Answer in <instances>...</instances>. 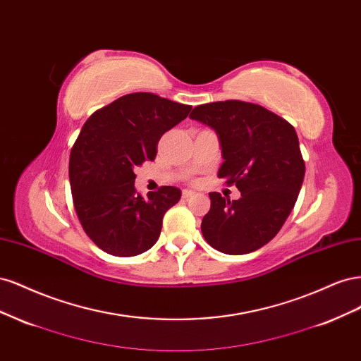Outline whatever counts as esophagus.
I'll return each mask as SVG.
<instances>
[{
  "mask_svg": "<svg viewBox=\"0 0 361 361\" xmlns=\"http://www.w3.org/2000/svg\"><path fill=\"white\" fill-rule=\"evenodd\" d=\"M194 194H195V192L191 191V190H183V191H182V197H183V199H190V197H192Z\"/></svg>",
  "mask_w": 361,
  "mask_h": 361,
  "instance_id": "34e87169",
  "label": "esophagus"
}]
</instances>
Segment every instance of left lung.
Masks as SVG:
<instances>
[{
  "label": "left lung",
  "instance_id": "obj_1",
  "mask_svg": "<svg viewBox=\"0 0 361 361\" xmlns=\"http://www.w3.org/2000/svg\"><path fill=\"white\" fill-rule=\"evenodd\" d=\"M191 118L211 126L221 143L218 176L241 197L209 192L202 233L226 255H247L268 244L288 220L304 180V159L295 128L257 104L221 101L195 106Z\"/></svg>",
  "mask_w": 361,
  "mask_h": 361
}]
</instances>
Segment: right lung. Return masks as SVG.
<instances>
[{"label": "right lung", "mask_w": 361, "mask_h": 361, "mask_svg": "<svg viewBox=\"0 0 361 361\" xmlns=\"http://www.w3.org/2000/svg\"><path fill=\"white\" fill-rule=\"evenodd\" d=\"M191 108L140 92L87 118L71 150V190L84 232L105 253L137 256L158 241L162 218L179 202L180 190L161 187L141 197L134 170L155 159L164 133L187 118Z\"/></svg>", "instance_id": "obj_1"}]
</instances>
